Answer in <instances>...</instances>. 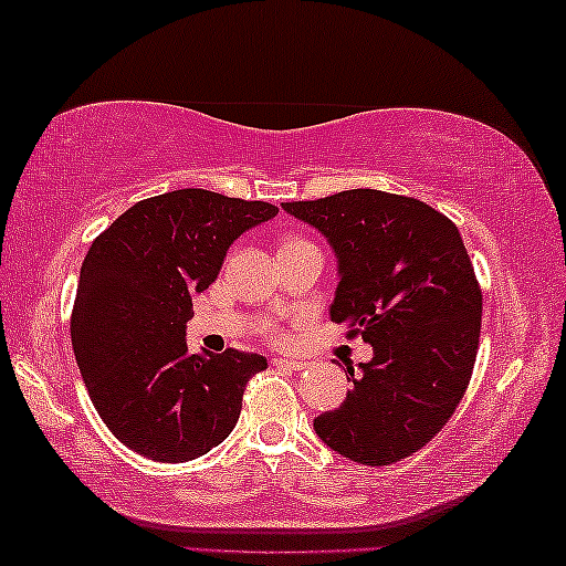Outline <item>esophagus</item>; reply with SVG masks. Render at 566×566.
Segmentation results:
<instances>
[{
  "mask_svg": "<svg viewBox=\"0 0 566 566\" xmlns=\"http://www.w3.org/2000/svg\"><path fill=\"white\" fill-rule=\"evenodd\" d=\"M273 366L289 368V370H304L308 363L306 360H296V358H273Z\"/></svg>",
  "mask_w": 566,
  "mask_h": 566,
  "instance_id": "34e87169",
  "label": "esophagus"
}]
</instances>
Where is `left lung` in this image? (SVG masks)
I'll return each mask as SVG.
<instances>
[{"label":"left lung","mask_w":566,"mask_h":566,"mask_svg":"<svg viewBox=\"0 0 566 566\" xmlns=\"http://www.w3.org/2000/svg\"><path fill=\"white\" fill-rule=\"evenodd\" d=\"M327 237L339 283L332 322L374 347L343 405L314 420L332 451L389 467L420 451L467 391L479 350L482 291L451 219L417 198L343 190L283 203Z\"/></svg>","instance_id":"8db88e82"}]
</instances>
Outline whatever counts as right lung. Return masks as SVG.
Returning <instances> with one entry per match:
<instances>
[{
  "label": "right lung",
  "mask_w": 566,
  "mask_h": 566,
  "mask_svg": "<svg viewBox=\"0 0 566 566\" xmlns=\"http://www.w3.org/2000/svg\"><path fill=\"white\" fill-rule=\"evenodd\" d=\"M273 203L185 188L138 200L82 262L72 345L92 405L115 438L151 461L198 459L229 438L244 386L268 360L229 347L188 353L192 296Z\"/></svg>",
  "instance_id": "1"
}]
</instances>
